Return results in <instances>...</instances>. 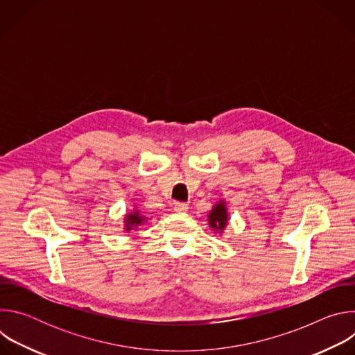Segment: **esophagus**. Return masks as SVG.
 <instances>
[{"instance_id":"1","label":"esophagus","mask_w":355,"mask_h":355,"mask_svg":"<svg viewBox=\"0 0 355 355\" xmlns=\"http://www.w3.org/2000/svg\"><path fill=\"white\" fill-rule=\"evenodd\" d=\"M173 207H174V211H177V212H185L188 209V204H185V202H180V200L174 202Z\"/></svg>"}]
</instances>
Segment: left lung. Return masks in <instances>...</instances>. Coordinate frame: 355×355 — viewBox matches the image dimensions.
Returning <instances> with one entry per match:
<instances>
[{
  "label": "left lung",
  "instance_id": "left-lung-1",
  "mask_svg": "<svg viewBox=\"0 0 355 355\" xmlns=\"http://www.w3.org/2000/svg\"><path fill=\"white\" fill-rule=\"evenodd\" d=\"M227 222V215H226V208L223 205V202L218 204L214 211L209 214V223L214 229L222 230L226 226Z\"/></svg>",
  "mask_w": 355,
  "mask_h": 355
}]
</instances>
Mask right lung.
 Instances as JSON below:
<instances>
[{
  "label": "right lung",
  "instance_id": "right-lung-1",
  "mask_svg": "<svg viewBox=\"0 0 355 355\" xmlns=\"http://www.w3.org/2000/svg\"><path fill=\"white\" fill-rule=\"evenodd\" d=\"M126 218H128V219H126V220H128V222H126V223H128V225H126V229H128V230H130L133 226H139V225L143 222V218L139 215V212L130 214V215H128Z\"/></svg>",
  "mask_w": 355,
  "mask_h": 355
}]
</instances>
